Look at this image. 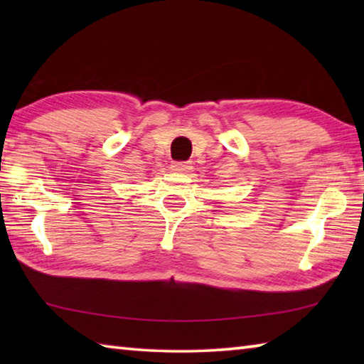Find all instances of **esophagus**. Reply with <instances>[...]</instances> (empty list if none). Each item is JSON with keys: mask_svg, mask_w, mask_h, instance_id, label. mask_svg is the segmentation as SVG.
<instances>
[{"mask_svg": "<svg viewBox=\"0 0 364 364\" xmlns=\"http://www.w3.org/2000/svg\"><path fill=\"white\" fill-rule=\"evenodd\" d=\"M171 170L178 171V173H189L193 170V164L191 162H175L171 165Z\"/></svg>", "mask_w": 364, "mask_h": 364, "instance_id": "1", "label": "esophagus"}]
</instances>
